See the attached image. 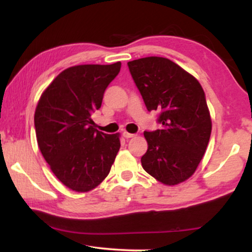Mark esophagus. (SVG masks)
I'll return each mask as SVG.
<instances>
[{"instance_id":"obj_1","label":"esophagus","mask_w":252,"mask_h":252,"mask_svg":"<svg viewBox=\"0 0 252 252\" xmlns=\"http://www.w3.org/2000/svg\"><path fill=\"white\" fill-rule=\"evenodd\" d=\"M123 135L125 139H132V137L135 136V134H132V133H127V132H124Z\"/></svg>"}]
</instances>
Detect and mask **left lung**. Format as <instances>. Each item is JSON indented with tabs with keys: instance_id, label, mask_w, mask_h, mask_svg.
<instances>
[{
	"instance_id": "8db88e82",
	"label": "left lung",
	"mask_w": 252,
	"mask_h": 252,
	"mask_svg": "<svg viewBox=\"0 0 252 252\" xmlns=\"http://www.w3.org/2000/svg\"><path fill=\"white\" fill-rule=\"evenodd\" d=\"M148 111H158L161 128L144 130L148 150L144 171L161 184L173 186L194 174L211 135V118L199 82L164 57L127 63Z\"/></svg>"
}]
</instances>
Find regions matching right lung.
I'll list each match as a JSON object with an SVG mask.
<instances>
[{"label":"right lung","mask_w":252,"mask_h":252,"mask_svg":"<svg viewBox=\"0 0 252 252\" xmlns=\"http://www.w3.org/2000/svg\"><path fill=\"white\" fill-rule=\"evenodd\" d=\"M120 67V62L68 67L37 103L34 126L41 154L58 180L74 191L97 187L119 151V134L94 128L91 116L101 108L105 89Z\"/></svg>","instance_id":"add662e5"}]
</instances>
